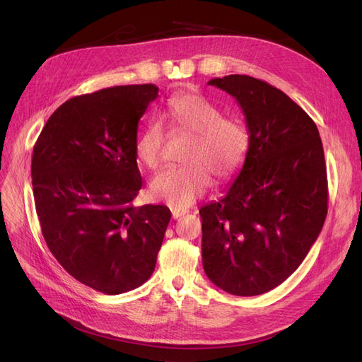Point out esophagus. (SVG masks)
<instances>
[{"mask_svg": "<svg viewBox=\"0 0 362 362\" xmlns=\"http://www.w3.org/2000/svg\"><path fill=\"white\" fill-rule=\"evenodd\" d=\"M187 213H189L187 210H178V208H172V217L173 218H180V217L187 214Z\"/></svg>", "mask_w": 362, "mask_h": 362, "instance_id": "obj_1", "label": "esophagus"}]
</instances>
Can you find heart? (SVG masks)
I'll return each instance as SVG.
<instances>
[{
	"instance_id": "obj_1",
	"label": "heart",
	"mask_w": 362,
	"mask_h": 362,
	"mask_svg": "<svg viewBox=\"0 0 362 362\" xmlns=\"http://www.w3.org/2000/svg\"><path fill=\"white\" fill-rule=\"evenodd\" d=\"M172 129L193 136L184 168L160 172L151 181L152 198L173 208H187L213 185V173L221 180L231 178L242 168L249 149V134L242 122L223 117L218 108L196 93L173 96L164 113ZM164 129L149 124L136 140V156L148 169L161 161Z\"/></svg>"
}]
</instances>
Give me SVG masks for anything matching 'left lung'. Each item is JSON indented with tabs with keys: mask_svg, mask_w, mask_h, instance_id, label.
<instances>
[{
	"mask_svg": "<svg viewBox=\"0 0 362 362\" xmlns=\"http://www.w3.org/2000/svg\"><path fill=\"white\" fill-rule=\"evenodd\" d=\"M235 98L249 149L223 198L204 205L202 264L235 296L278 287L300 266L327 213L322 139L314 120L276 87L249 75L208 81Z\"/></svg>",
	"mask_w": 362,
	"mask_h": 362,
	"instance_id": "obj_1",
	"label": "left lung"
}]
</instances>
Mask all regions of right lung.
Segmentation results:
<instances>
[{
    "mask_svg": "<svg viewBox=\"0 0 362 362\" xmlns=\"http://www.w3.org/2000/svg\"><path fill=\"white\" fill-rule=\"evenodd\" d=\"M157 96V86L136 84L71 98L33 149V194L51 254L105 294L149 279L170 221L168 206L133 205L141 189L137 128Z\"/></svg>",
    "mask_w": 362,
    "mask_h": 362,
    "instance_id": "right-lung-1",
    "label": "right lung"
}]
</instances>
